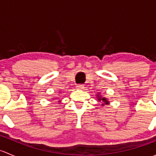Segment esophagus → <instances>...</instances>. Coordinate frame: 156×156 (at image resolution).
<instances>
[{
    "label": "esophagus",
    "mask_w": 156,
    "mask_h": 156,
    "mask_svg": "<svg viewBox=\"0 0 156 156\" xmlns=\"http://www.w3.org/2000/svg\"><path fill=\"white\" fill-rule=\"evenodd\" d=\"M76 87L78 88V89H83L84 88V85L83 84H78V85L76 86Z\"/></svg>",
    "instance_id": "34e87169"
}]
</instances>
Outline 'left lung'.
Segmentation results:
<instances>
[{
    "instance_id": "left-lung-1",
    "label": "left lung",
    "mask_w": 156,
    "mask_h": 156,
    "mask_svg": "<svg viewBox=\"0 0 156 156\" xmlns=\"http://www.w3.org/2000/svg\"><path fill=\"white\" fill-rule=\"evenodd\" d=\"M99 100H103V102H105V103H106V104H107V103H108L107 100H106V98H99Z\"/></svg>"
}]
</instances>
